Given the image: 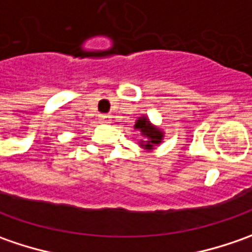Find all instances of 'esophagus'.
I'll use <instances>...</instances> for the list:
<instances>
[{
	"label": "esophagus",
	"mask_w": 252,
	"mask_h": 252,
	"mask_svg": "<svg viewBox=\"0 0 252 252\" xmlns=\"http://www.w3.org/2000/svg\"><path fill=\"white\" fill-rule=\"evenodd\" d=\"M101 121L103 122V123H109V122H111V116H109V115H106V113H102Z\"/></svg>",
	"instance_id": "obj_1"
}]
</instances>
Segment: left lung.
<instances>
[{"instance_id": "1", "label": "left lung", "mask_w": 252, "mask_h": 252, "mask_svg": "<svg viewBox=\"0 0 252 252\" xmlns=\"http://www.w3.org/2000/svg\"><path fill=\"white\" fill-rule=\"evenodd\" d=\"M134 127L139 129L141 131V134L146 137V141H141L140 146L147 149V150H151V149H154V146L160 144L162 137H164L162 131L160 129H157V127H154L150 123V121L147 118H144V116L139 118V121L136 122Z\"/></svg>"}]
</instances>
